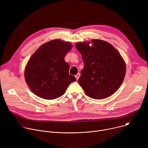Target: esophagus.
Instances as JSON below:
<instances>
[{
  "label": "esophagus",
  "instance_id": "34e87169",
  "mask_svg": "<svg viewBox=\"0 0 148 148\" xmlns=\"http://www.w3.org/2000/svg\"><path fill=\"white\" fill-rule=\"evenodd\" d=\"M79 76H80V74H76V75H75V78H76L77 80H78V78H79Z\"/></svg>",
  "mask_w": 148,
  "mask_h": 148
}]
</instances>
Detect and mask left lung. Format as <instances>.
Listing matches in <instances>:
<instances>
[{
    "label": "left lung",
    "mask_w": 148,
    "mask_h": 148,
    "mask_svg": "<svg viewBox=\"0 0 148 148\" xmlns=\"http://www.w3.org/2000/svg\"><path fill=\"white\" fill-rule=\"evenodd\" d=\"M79 42L75 46L82 55L84 69L78 83L89 97L101 99L115 92L124 79L125 62L119 51L108 42L98 39Z\"/></svg>",
    "instance_id": "8db88e82"
}]
</instances>
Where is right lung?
Masks as SVG:
<instances>
[{"mask_svg": "<svg viewBox=\"0 0 148 148\" xmlns=\"http://www.w3.org/2000/svg\"><path fill=\"white\" fill-rule=\"evenodd\" d=\"M69 41L56 39L42 45L31 56L25 70L30 90L37 96L54 99L64 94L70 84L76 81L70 75L65 56L72 49Z\"/></svg>", "mask_w": 148, "mask_h": 148, "instance_id": "1", "label": "right lung"}]
</instances>
